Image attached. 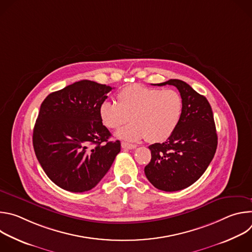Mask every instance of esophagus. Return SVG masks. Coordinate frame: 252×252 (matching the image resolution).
<instances>
[{
    "instance_id": "34e87169",
    "label": "esophagus",
    "mask_w": 252,
    "mask_h": 252,
    "mask_svg": "<svg viewBox=\"0 0 252 252\" xmlns=\"http://www.w3.org/2000/svg\"><path fill=\"white\" fill-rule=\"evenodd\" d=\"M122 148L123 149H127V150H133L136 148L135 145H131V143H127V142H125L123 141L122 142Z\"/></svg>"
}]
</instances>
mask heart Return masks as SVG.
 I'll list each match as a JSON object with an SVG mask.
<instances>
[{
    "label": "heart",
    "instance_id": "1",
    "mask_svg": "<svg viewBox=\"0 0 252 252\" xmlns=\"http://www.w3.org/2000/svg\"><path fill=\"white\" fill-rule=\"evenodd\" d=\"M183 113L184 100L178 92L140 84L123 88L117 94V103L103 100L98 105L99 120L107 128L117 129L130 118L132 124L117 132L119 138L128 141L168 139L181 123Z\"/></svg>",
    "mask_w": 252,
    "mask_h": 252
}]
</instances>
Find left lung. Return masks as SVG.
Wrapping results in <instances>:
<instances>
[{
  "mask_svg": "<svg viewBox=\"0 0 252 252\" xmlns=\"http://www.w3.org/2000/svg\"><path fill=\"white\" fill-rule=\"evenodd\" d=\"M174 86L184 100L181 123L172 135L149 149L152 159L145 167L150 183L163 191L189 188L203 174L218 148V134L211 106L205 96L181 80L158 86Z\"/></svg>",
  "mask_w": 252,
  "mask_h": 252,
  "instance_id": "8db88e82",
  "label": "left lung"
}]
</instances>
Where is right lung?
<instances>
[{"label": "right lung", "mask_w": 252, "mask_h": 252, "mask_svg": "<svg viewBox=\"0 0 252 252\" xmlns=\"http://www.w3.org/2000/svg\"><path fill=\"white\" fill-rule=\"evenodd\" d=\"M114 88L83 80L50 94L42 102L32 132L35 157L63 189H94L121 152V141L100 122L98 105Z\"/></svg>", "instance_id": "obj_1"}]
</instances>
